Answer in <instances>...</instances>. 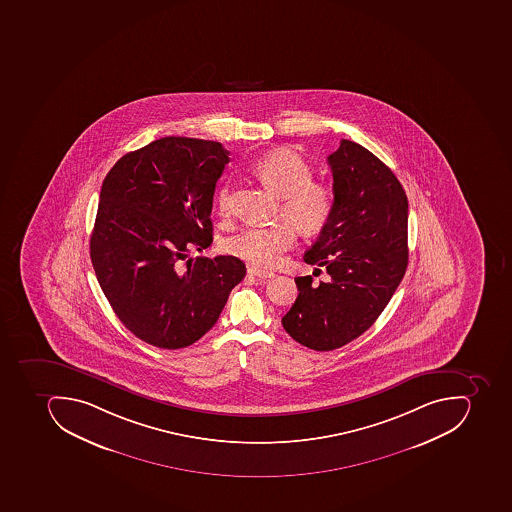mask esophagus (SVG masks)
Instances as JSON below:
<instances>
[{
  "label": "esophagus",
  "instance_id": "34e87169",
  "mask_svg": "<svg viewBox=\"0 0 512 512\" xmlns=\"http://www.w3.org/2000/svg\"><path fill=\"white\" fill-rule=\"evenodd\" d=\"M247 273H249L250 276L258 277V279H268V277L274 276L271 271H265V269L257 268V266H252V268L247 269Z\"/></svg>",
  "mask_w": 512,
  "mask_h": 512
}]
</instances>
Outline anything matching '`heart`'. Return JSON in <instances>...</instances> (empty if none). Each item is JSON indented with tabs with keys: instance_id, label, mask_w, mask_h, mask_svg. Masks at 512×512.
<instances>
[{
	"instance_id": "1",
	"label": "heart",
	"mask_w": 512,
	"mask_h": 512,
	"mask_svg": "<svg viewBox=\"0 0 512 512\" xmlns=\"http://www.w3.org/2000/svg\"><path fill=\"white\" fill-rule=\"evenodd\" d=\"M255 176L281 196L279 216L287 217L304 233L325 227L335 211L336 195L331 185L312 181V168L290 149H277L258 158L252 166ZM222 216L230 214V185L217 192ZM291 223V224H292ZM287 220L268 227H244L223 239L222 249L250 265L269 268L281 260L295 243V228Z\"/></svg>"
}]
</instances>
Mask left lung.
Wrapping results in <instances>:
<instances>
[{"label":"left lung","mask_w":512,"mask_h":512,"mask_svg":"<svg viewBox=\"0 0 512 512\" xmlns=\"http://www.w3.org/2000/svg\"><path fill=\"white\" fill-rule=\"evenodd\" d=\"M335 211L304 262L323 266L330 281L295 277V304L285 331L319 352L363 335L400 285L408 268V198L389 166L360 144L342 139L328 157Z\"/></svg>","instance_id":"left-lung-1"}]
</instances>
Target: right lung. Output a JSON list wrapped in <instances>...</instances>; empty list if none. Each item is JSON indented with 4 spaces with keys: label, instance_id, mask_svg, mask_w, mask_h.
<instances>
[{
    "label": "right lung",
    "instance_id": "right-lung-1",
    "mask_svg": "<svg viewBox=\"0 0 512 512\" xmlns=\"http://www.w3.org/2000/svg\"><path fill=\"white\" fill-rule=\"evenodd\" d=\"M228 150L195 138L157 139L123 155L104 177L90 258L120 322L160 349L206 335L233 287L239 258L196 257L212 244V200Z\"/></svg>",
    "mask_w": 512,
    "mask_h": 512
}]
</instances>
